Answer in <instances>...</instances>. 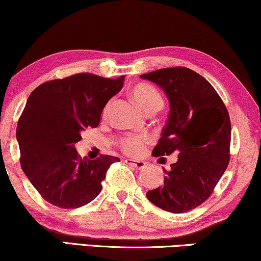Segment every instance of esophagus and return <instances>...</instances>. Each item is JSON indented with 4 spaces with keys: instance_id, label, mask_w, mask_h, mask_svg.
I'll list each match as a JSON object with an SVG mask.
<instances>
[{
    "instance_id": "esophagus-1",
    "label": "esophagus",
    "mask_w": 261,
    "mask_h": 261,
    "mask_svg": "<svg viewBox=\"0 0 261 261\" xmlns=\"http://www.w3.org/2000/svg\"><path fill=\"white\" fill-rule=\"evenodd\" d=\"M125 163L130 164V166L137 168V169H144L146 167V163L144 162V161H137V160L127 159V160H125Z\"/></svg>"
}]
</instances>
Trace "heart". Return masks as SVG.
I'll use <instances>...</instances> for the list:
<instances>
[{
    "label": "heart",
    "mask_w": 261,
    "mask_h": 261,
    "mask_svg": "<svg viewBox=\"0 0 261 261\" xmlns=\"http://www.w3.org/2000/svg\"><path fill=\"white\" fill-rule=\"evenodd\" d=\"M131 97L139 108L146 113H153L163 108L164 100L162 94L155 87L149 84H138L131 90ZM109 105L105 108L104 113L108 112ZM148 142L144 136L126 135L119 139V145L124 152L131 155H139L144 151Z\"/></svg>",
    "instance_id": "heart-1"
}]
</instances>
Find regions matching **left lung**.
Wrapping results in <instances>:
<instances>
[{"instance_id": "obj_1", "label": "left lung", "mask_w": 261, "mask_h": 261, "mask_svg": "<svg viewBox=\"0 0 261 261\" xmlns=\"http://www.w3.org/2000/svg\"><path fill=\"white\" fill-rule=\"evenodd\" d=\"M164 91L170 104L155 157L177 155L162 187L149 190L150 202L163 211L185 213L212 195L228 167L230 119L211 84L187 67H169L141 75Z\"/></svg>"}]
</instances>
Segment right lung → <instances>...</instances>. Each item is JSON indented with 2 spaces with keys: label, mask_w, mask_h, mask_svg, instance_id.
<instances>
[{
  "label": "right lung",
  "mask_w": 261,
  "mask_h": 261,
  "mask_svg": "<svg viewBox=\"0 0 261 261\" xmlns=\"http://www.w3.org/2000/svg\"><path fill=\"white\" fill-rule=\"evenodd\" d=\"M124 78L79 73L46 82L33 91L16 127L21 168L40 195L59 208H79L99 195L101 182L119 159H82L75 144L97 127L105 105L122 90Z\"/></svg>",
  "instance_id": "1"
}]
</instances>
